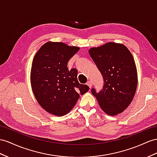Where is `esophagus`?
Segmentation results:
<instances>
[{"label": "esophagus", "instance_id": "esophagus-1", "mask_svg": "<svg viewBox=\"0 0 157 157\" xmlns=\"http://www.w3.org/2000/svg\"><path fill=\"white\" fill-rule=\"evenodd\" d=\"M87 85L90 87V88H91V86H92V83H91V81H88V82H87Z\"/></svg>", "mask_w": 157, "mask_h": 157}]
</instances>
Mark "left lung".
Returning a JSON list of instances; mask_svg holds the SVG:
<instances>
[{
    "mask_svg": "<svg viewBox=\"0 0 157 157\" xmlns=\"http://www.w3.org/2000/svg\"><path fill=\"white\" fill-rule=\"evenodd\" d=\"M89 53L104 82L98 93L92 88V94L107 115L122 113L131 103L137 87V71L132 55L123 44L114 42L92 48Z\"/></svg>",
    "mask_w": 157,
    "mask_h": 157,
    "instance_id": "obj_1",
    "label": "left lung"
}]
</instances>
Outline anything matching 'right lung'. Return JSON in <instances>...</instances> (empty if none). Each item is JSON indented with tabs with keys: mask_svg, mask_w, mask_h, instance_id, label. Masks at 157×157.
<instances>
[{
	"mask_svg": "<svg viewBox=\"0 0 157 157\" xmlns=\"http://www.w3.org/2000/svg\"><path fill=\"white\" fill-rule=\"evenodd\" d=\"M79 48L62 42H48L36 54L31 68L30 82L34 95L44 110L56 116L65 115L72 109L89 86L80 84L78 70L67 67Z\"/></svg>",
	"mask_w": 157,
	"mask_h": 157,
	"instance_id": "right-lung-1",
	"label": "right lung"
}]
</instances>
